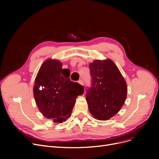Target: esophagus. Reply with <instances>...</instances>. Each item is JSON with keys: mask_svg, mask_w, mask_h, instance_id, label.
Returning <instances> with one entry per match:
<instances>
[{"mask_svg": "<svg viewBox=\"0 0 159 159\" xmlns=\"http://www.w3.org/2000/svg\"><path fill=\"white\" fill-rule=\"evenodd\" d=\"M78 82L79 83V84H80V85H84V82H83L82 79H80V80L78 81Z\"/></svg>", "mask_w": 159, "mask_h": 159, "instance_id": "esophagus-1", "label": "esophagus"}]
</instances>
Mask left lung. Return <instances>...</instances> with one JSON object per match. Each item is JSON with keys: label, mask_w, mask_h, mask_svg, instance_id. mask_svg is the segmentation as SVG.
<instances>
[{"label": "left lung", "mask_w": 159, "mask_h": 159, "mask_svg": "<svg viewBox=\"0 0 159 159\" xmlns=\"http://www.w3.org/2000/svg\"><path fill=\"white\" fill-rule=\"evenodd\" d=\"M89 68L91 84L86 95L89 110L96 119H110L119 112L126 98V82L110 59L94 61Z\"/></svg>", "instance_id": "obj_1"}]
</instances>
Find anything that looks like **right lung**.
I'll list each match as a JSON object with an SVG mask.
<instances>
[{
	"label": "right lung",
	"instance_id": "right-lung-1",
	"mask_svg": "<svg viewBox=\"0 0 159 159\" xmlns=\"http://www.w3.org/2000/svg\"><path fill=\"white\" fill-rule=\"evenodd\" d=\"M68 70L62 69L58 61L48 59L35 79L33 93L37 106L45 117L54 122L61 123L69 117L75 99L84 91V86L71 81Z\"/></svg>",
	"mask_w": 159,
	"mask_h": 159
}]
</instances>
